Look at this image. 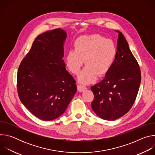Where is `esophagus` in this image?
Returning <instances> with one entry per match:
<instances>
[{
	"mask_svg": "<svg viewBox=\"0 0 155 155\" xmlns=\"http://www.w3.org/2000/svg\"><path fill=\"white\" fill-rule=\"evenodd\" d=\"M77 89L78 90L80 91V92H83V91H84L85 90L87 89V87L83 85V84H78L77 85Z\"/></svg>",
	"mask_w": 155,
	"mask_h": 155,
	"instance_id": "esophagus-1",
	"label": "esophagus"
}]
</instances>
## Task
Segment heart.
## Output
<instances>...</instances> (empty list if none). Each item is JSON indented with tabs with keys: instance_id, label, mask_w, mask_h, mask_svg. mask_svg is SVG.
<instances>
[{
	"instance_id": "1",
	"label": "heart",
	"mask_w": 155,
	"mask_h": 155,
	"mask_svg": "<svg viewBox=\"0 0 155 155\" xmlns=\"http://www.w3.org/2000/svg\"><path fill=\"white\" fill-rule=\"evenodd\" d=\"M117 54L115 43L99 34L83 35L74 42V50H69L65 64L74 75L79 73L84 61L86 68L78 80L82 83L93 82L97 77L105 75L111 69Z\"/></svg>"
}]
</instances>
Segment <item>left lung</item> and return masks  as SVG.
I'll use <instances>...</instances> for the list:
<instances>
[{
    "label": "left lung",
    "instance_id": "left-lung-1",
    "mask_svg": "<svg viewBox=\"0 0 155 155\" xmlns=\"http://www.w3.org/2000/svg\"><path fill=\"white\" fill-rule=\"evenodd\" d=\"M117 54L104 79L91 87L94 98L91 107L105 120H115L127 113L133 105L141 81L139 65L121 32L117 31Z\"/></svg>",
    "mask_w": 155,
    "mask_h": 155
}]
</instances>
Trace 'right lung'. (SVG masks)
Listing matches in <instances>:
<instances>
[{"mask_svg":"<svg viewBox=\"0 0 155 155\" xmlns=\"http://www.w3.org/2000/svg\"><path fill=\"white\" fill-rule=\"evenodd\" d=\"M66 32L57 28L38 35L17 73L19 98L34 116L51 121L62 115L77 91L62 59Z\"/></svg>","mask_w":155,"mask_h":155,"instance_id":"add662e5","label":"right lung"}]
</instances>
